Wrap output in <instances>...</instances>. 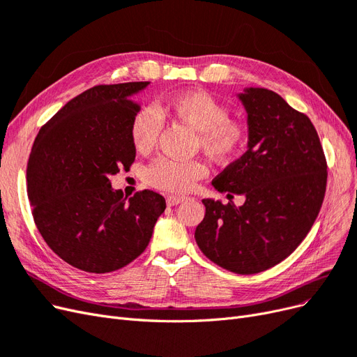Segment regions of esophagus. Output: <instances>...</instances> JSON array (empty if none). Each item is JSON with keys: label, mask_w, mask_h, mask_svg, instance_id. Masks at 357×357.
Here are the masks:
<instances>
[{"label": "esophagus", "mask_w": 357, "mask_h": 357, "mask_svg": "<svg viewBox=\"0 0 357 357\" xmlns=\"http://www.w3.org/2000/svg\"><path fill=\"white\" fill-rule=\"evenodd\" d=\"M185 200L187 199L183 197V195H167V199H166L167 206H176V204L185 202Z\"/></svg>", "instance_id": "34e87169"}]
</instances>
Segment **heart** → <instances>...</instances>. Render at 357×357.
<instances>
[{
  "label": "heart",
  "mask_w": 357,
  "mask_h": 357,
  "mask_svg": "<svg viewBox=\"0 0 357 357\" xmlns=\"http://www.w3.org/2000/svg\"><path fill=\"white\" fill-rule=\"evenodd\" d=\"M160 111L197 132L203 153L216 163L233 162L246 146L248 126L241 120L229 117L228 107L209 91H181L167 98ZM162 128V119L154 108L142 107L137 109L130 123V137L136 151L142 154L151 151ZM204 175L206 166L200 162L160 158L148 167L146 181L158 190L185 192Z\"/></svg>",
  "instance_id": "1"
}]
</instances>
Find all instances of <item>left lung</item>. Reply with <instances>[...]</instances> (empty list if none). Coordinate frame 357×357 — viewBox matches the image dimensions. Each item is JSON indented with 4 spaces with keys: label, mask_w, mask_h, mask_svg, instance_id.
<instances>
[{
    "label": "left lung",
    "mask_w": 357,
    "mask_h": 357,
    "mask_svg": "<svg viewBox=\"0 0 357 357\" xmlns=\"http://www.w3.org/2000/svg\"><path fill=\"white\" fill-rule=\"evenodd\" d=\"M248 151L227 166L212 185L243 195L245 203L204 199L206 215L195 241L216 266L255 274L289 257L312 229L326 191V158L305 114L274 91L245 89Z\"/></svg>",
    "instance_id": "obj_1"
}]
</instances>
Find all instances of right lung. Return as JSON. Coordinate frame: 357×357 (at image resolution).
Masks as SVG:
<instances>
[{
	"instance_id": "right-lung-1",
	"label": "right lung",
	"mask_w": 357,
	"mask_h": 357,
	"mask_svg": "<svg viewBox=\"0 0 357 357\" xmlns=\"http://www.w3.org/2000/svg\"><path fill=\"white\" fill-rule=\"evenodd\" d=\"M148 82L95 86L57 111L33 141L28 169V199L45 243L70 266L111 273L146 249L166 209L151 190L126 200L109 178L129 170L136 148L130 123L135 100Z\"/></svg>"
}]
</instances>
